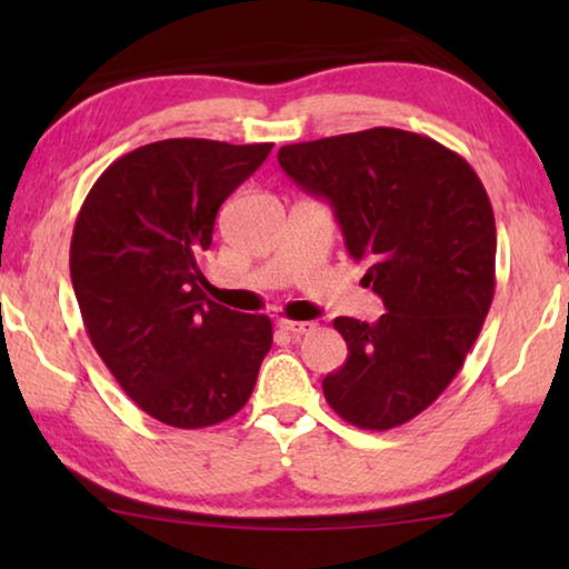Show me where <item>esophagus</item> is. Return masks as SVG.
Here are the masks:
<instances>
[{
  "label": "esophagus",
  "instance_id": "1",
  "mask_svg": "<svg viewBox=\"0 0 569 569\" xmlns=\"http://www.w3.org/2000/svg\"><path fill=\"white\" fill-rule=\"evenodd\" d=\"M279 329L290 333L292 339H298V337H306V333H313L316 323L313 321H287V318H282V321H279Z\"/></svg>",
  "mask_w": 569,
  "mask_h": 569
}]
</instances>
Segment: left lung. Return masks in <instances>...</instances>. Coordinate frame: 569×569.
<instances>
[{"instance_id": "8db88e82", "label": "left lung", "mask_w": 569, "mask_h": 569, "mask_svg": "<svg viewBox=\"0 0 569 569\" xmlns=\"http://www.w3.org/2000/svg\"><path fill=\"white\" fill-rule=\"evenodd\" d=\"M279 166L331 201L347 251L383 298L376 323L341 316L347 362L323 396L360 430H393L463 368L495 298V212L461 154L415 131L376 127L284 144Z\"/></svg>"}]
</instances>
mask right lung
I'll use <instances>...</instances> for the list:
<instances>
[{
    "label": "right lung",
    "instance_id": "add662e5",
    "mask_svg": "<svg viewBox=\"0 0 569 569\" xmlns=\"http://www.w3.org/2000/svg\"><path fill=\"white\" fill-rule=\"evenodd\" d=\"M269 142L162 139L111 162L77 214L69 271L88 337L139 409L199 430L238 415L271 349V321L217 306L201 253L217 209Z\"/></svg>",
    "mask_w": 569,
    "mask_h": 569
}]
</instances>
